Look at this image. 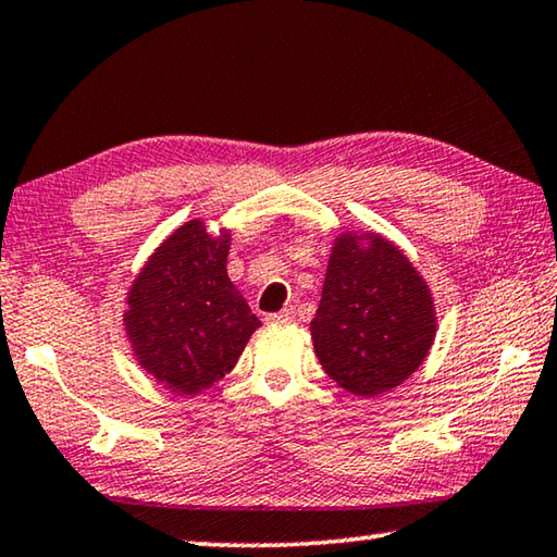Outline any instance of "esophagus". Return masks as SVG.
<instances>
[{
  "instance_id": "esophagus-1",
  "label": "esophagus",
  "mask_w": 557,
  "mask_h": 557,
  "mask_svg": "<svg viewBox=\"0 0 557 557\" xmlns=\"http://www.w3.org/2000/svg\"><path fill=\"white\" fill-rule=\"evenodd\" d=\"M270 324H287V322H292V319H295V309L292 307H285L282 309V312H277V314H268L265 317Z\"/></svg>"
}]
</instances>
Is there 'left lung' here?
<instances>
[{"label": "left lung", "mask_w": 557, "mask_h": 557, "mask_svg": "<svg viewBox=\"0 0 557 557\" xmlns=\"http://www.w3.org/2000/svg\"><path fill=\"white\" fill-rule=\"evenodd\" d=\"M314 351L329 379L371 398L418 371L435 338L425 282L403 252L371 235H342L312 319Z\"/></svg>", "instance_id": "1"}]
</instances>
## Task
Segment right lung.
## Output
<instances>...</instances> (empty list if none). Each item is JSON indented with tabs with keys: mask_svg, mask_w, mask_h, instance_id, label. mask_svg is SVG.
I'll use <instances>...</instances> for the list:
<instances>
[{
	"mask_svg": "<svg viewBox=\"0 0 557 557\" xmlns=\"http://www.w3.org/2000/svg\"><path fill=\"white\" fill-rule=\"evenodd\" d=\"M228 238L201 221L172 233L147 262L127 299V334L147 373L194 395L228 373L260 326L225 272Z\"/></svg>",
	"mask_w": 557,
	"mask_h": 557,
	"instance_id": "add662e5",
	"label": "right lung"
}]
</instances>
